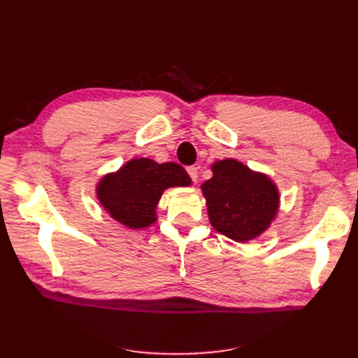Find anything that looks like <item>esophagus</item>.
<instances>
[{
	"mask_svg": "<svg viewBox=\"0 0 358 358\" xmlns=\"http://www.w3.org/2000/svg\"><path fill=\"white\" fill-rule=\"evenodd\" d=\"M188 175L191 176V179H192L194 182H197V179H199V169L194 167V166L188 167Z\"/></svg>",
	"mask_w": 358,
	"mask_h": 358,
	"instance_id": "obj_1",
	"label": "esophagus"
}]
</instances>
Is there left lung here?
I'll return each instance as SVG.
<instances>
[{"label":"left lung","instance_id":"obj_1","mask_svg":"<svg viewBox=\"0 0 358 358\" xmlns=\"http://www.w3.org/2000/svg\"><path fill=\"white\" fill-rule=\"evenodd\" d=\"M212 173L201 191L213 229L241 243L263 234L279 210L276 183L233 158L213 162Z\"/></svg>","mask_w":358,"mask_h":358}]
</instances>
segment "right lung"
I'll use <instances>...</instances> for the list:
<instances>
[{
	"label": "right lung",
	"instance_id": "1",
	"mask_svg": "<svg viewBox=\"0 0 358 358\" xmlns=\"http://www.w3.org/2000/svg\"><path fill=\"white\" fill-rule=\"evenodd\" d=\"M191 178L176 162L133 158L107 173L96 185V199L112 218L128 229H146L157 221V206L167 188L189 187Z\"/></svg>",
	"mask_w": 358,
	"mask_h": 358
}]
</instances>
